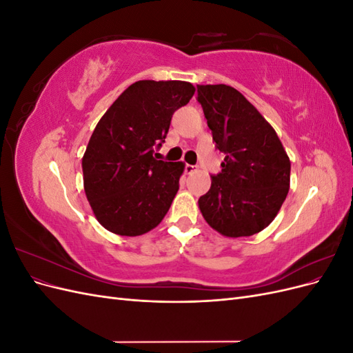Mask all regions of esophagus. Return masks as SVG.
I'll return each mask as SVG.
<instances>
[{
  "mask_svg": "<svg viewBox=\"0 0 353 353\" xmlns=\"http://www.w3.org/2000/svg\"><path fill=\"white\" fill-rule=\"evenodd\" d=\"M184 170H185V174L187 175H191V174H194L196 172V170H197V166H194V165H185L184 166Z\"/></svg>",
  "mask_w": 353,
  "mask_h": 353,
  "instance_id": "34e87169",
  "label": "esophagus"
}]
</instances>
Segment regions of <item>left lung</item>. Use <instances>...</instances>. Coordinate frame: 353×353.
I'll use <instances>...</instances> for the list:
<instances>
[{
  "label": "left lung",
  "mask_w": 353,
  "mask_h": 353,
  "mask_svg": "<svg viewBox=\"0 0 353 353\" xmlns=\"http://www.w3.org/2000/svg\"><path fill=\"white\" fill-rule=\"evenodd\" d=\"M197 101L222 170L199 199L209 225L225 237H249L276 216L290 187V159L274 128L230 85H197Z\"/></svg>",
  "instance_id": "8db88e82"
}]
</instances>
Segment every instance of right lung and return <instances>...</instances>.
<instances>
[{"label":"right lung","mask_w":353,"mask_h":353,"mask_svg":"<svg viewBox=\"0 0 353 353\" xmlns=\"http://www.w3.org/2000/svg\"><path fill=\"white\" fill-rule=\"evenodd\" d=\"M196 88L184 81H138L103 114L82 157L83 188L110 232L135 237L156 228L179 188L183 162L153 157L175 110Z\"/></svg>","instance_id":"add662e5"}]
</instances>
